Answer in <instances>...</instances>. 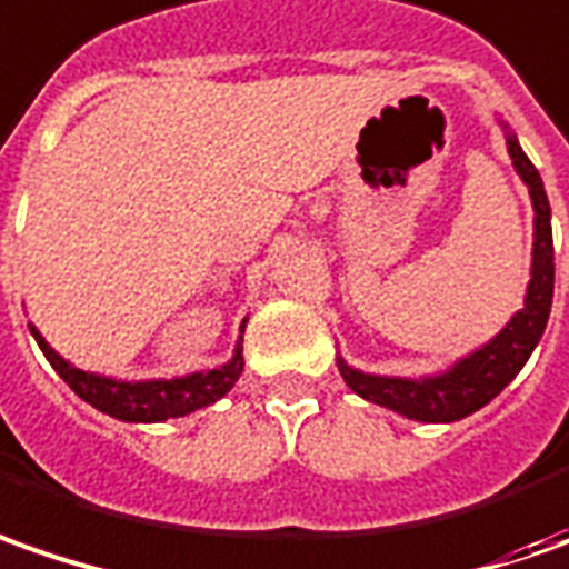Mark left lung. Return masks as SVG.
I'll use <instances>...</instances> for the list:
<instances>
[{"mask_svg": "<svg viewBox=\"0 0 569 569\" xmlns=\"http://www.w3.org/2000/svg\"><path fill=\"white\" fill-rule=\"evenodd\" d=\"M507 150L517 167L519 179L529 186L532 210H536V242H532V280L526 289V305L510 318L491 343L476 349L453 365L450 371L435 378H381L356 371L340 359L343 381L368 402L387 406L406 419L416 421H457L488 406L507 383L519 375V368L539 346L545 323L551 315L555 296V242H551V207L541 186L539 169L522 153L517 134H507Z\"/></svg>", "mask_w": 569, "mask_h": 569, "instance_id": "obj_1", "label": "left lung"}]
</instances>
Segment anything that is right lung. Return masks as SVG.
I'll list each match as a JSON object with an SVG mask.
<instances>
[{
  "label": "right lung",
  "mask_w": 569,
  "mask_h": 569,
  "mask_svg": "<svg viewBox=\"0 0 569 569\" xmlns=\"http://www.w3.org/2000/svg\"><path fill=\"white\" fill-rule=\"evenodd\" d=\"M33 340L40 343L43 356L50 359V365L59 371V378L69 383L71 390L90 402L93 409L107 412L112 419L122 421H167L188 416L201 406L217 402L223 393H229V387L239 381L242 375V343L236 346V356L220 368L210 371H198L188 378H172V381H112V378H100L69 365L56 349H52L37 327H30Z\"/></svg>",
  "instance_id": "right-lung-1"
}]
</instances>
